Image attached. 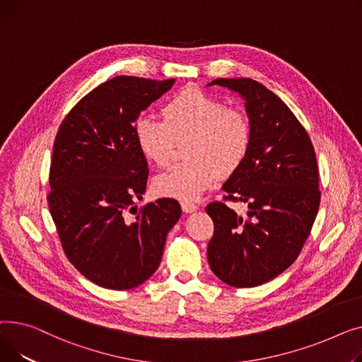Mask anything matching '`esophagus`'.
<instances>
[{
	"label": "esophagus",
	"mask_w": 362,
	"mask_h": 362,
	"mask_svg": "<svg viewBox=\"0 0 362 362\" xmlns=\"http://www.w3.org/2000/svg\"><path fill=\"white\" fill-rule=\"evenodd\" d=\"M181 209L185 214H193V211L197 210V204H194L193 202H181Z\"/></svg>",
	"instance_id": "esophagus-1"
}]
</instances>
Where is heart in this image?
Here are the masks:
<instances>
[{"label":"heart","instance_id":"obj_1","mask_svg":"<svg viewBox=\"0 0 362 362\" xmlns=\"http://www.w3.org/2000/svg\"><path fill=\"white\" fill-rule=\"evenodd\" d=\"M163 117L143 115L134 127L140 152L159 166L173 159L177 140L188 139V160L155 178L153 189L159 196L196 200L219 174L235 173L248 155L252 139L248 117L203 90L187 89L177 95L165 105Z\"/></svg>","mask_w":362,"mask_h":362}]
</instances>
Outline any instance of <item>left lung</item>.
<instances>
[{
	"instance_id": "obj_1",
	"label": "left lung",
	"mask_w": 362,
	"mask_h": 362,
	"mask_svg": "<svg viewBox=\"0 0 362 362\" xmlns=\"http://www.w3.org/2000/svg\"><path fill=\"white\" fill-rule=\"evenodd\" d=\"M245 100L252 139L243 165L223 184L225 200L243 202L240 216L222 202L206 207L215 223L209 266L233 288L259 286L300 256L320 206L313 143L285 102L252 78H216Z\"/></svg>"
}]
</instances>
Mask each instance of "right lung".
I'll return each instance as SVG.
<instances>
[{
	"label": "right lung",
	"instance_id": "obj_1",
	"mask_svg": "<svg viewBox=\"0 0 362 362\" xmlns=\"http://www.w3.org/2000/svg\"><path fill=\"white\" fill-rule=\"evenodd\" d=\"M175 78L118 76L99 84L64 118L54 141L48 204L71 264L93 284L133 289L159 267L181 207L159 199L139 214L147 162L134 125ZM135 210L130 218L128 211Z\"/></svg>",
	"mask_w": 362,
	"mask_h": 362
}]
</instances>
